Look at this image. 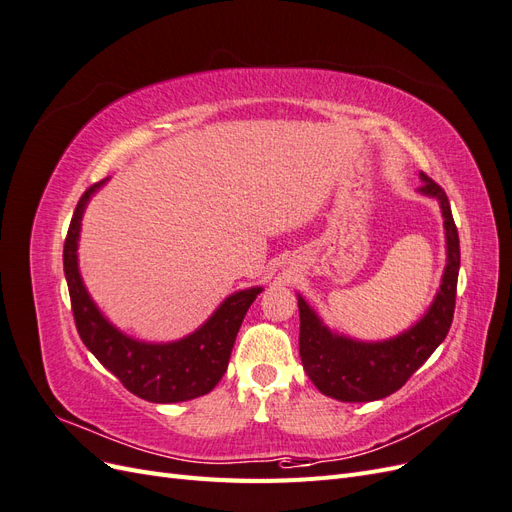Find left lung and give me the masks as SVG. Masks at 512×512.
Listing matches in <instances>:
<instances>
[{"label":"left lung","instance_id":"obj_1","mask_svg":"<svg viewBox=\"0 0 512 512\" xmlns=\"http://www.w3.org/2000/svg\"><path fill=\"white\" fill-rule=\"evenodd\" d=\"M418 192L438 198L446 230V267L440 290L427 314L414 327L384 342H356L333 333L312 307L299 297V354L316 389L337 401H376L408 382L451 329L459 277V235L446 192L421 173Z\"/></svg>","mask_w":512,"mask_h":512}]
</instances>
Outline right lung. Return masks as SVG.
Returning a JSON list of instances; mask_svg holds the SVG:
<instances>
[{"label":"right lung","instance_id":"right-lung-1","mask_svg":"<svg viewBox=\"0 0 512 512\" xmlns=\"http://www.w3.org/2000/svg\"><path fill=\"white\" fill-rule=\"evenodd\" d=\"M104 181L94 183L81 196L64 243V273L76 331L91 354L136 397L153 404H177L207 395L226 374L241 322L262 288L254 286L230 294L203 327L179 342L145 344L123 335L91 301L76 260L85 207Z\"/></svg>","mask_w":512,"mask_h":512}]
</instances>
